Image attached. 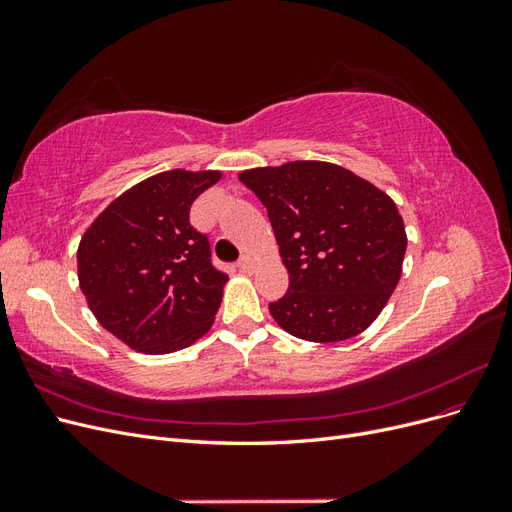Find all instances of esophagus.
<instances>
[{"instance_id":"obj_1","label":"esophagus","mask_w":512,"mask_h":512,"mask_svg":"<svg viewBox=\"0 0 512 512\" xmlns=\"http://www.w3.org/2000/svg\"><path fill=\"white\" fill-rule=\"evenodd\" d=\"M256 265H258V260H256L254 256H250V254H245V256L239 260L237 267H239L241 273H254Z\"/></svg>"}]
</instances>
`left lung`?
<instances>
[{
  "label": "left lung",
  "mask_w": 512,
  "mask_h": 512,
  "mask_svg": "<svg viewBox=\"0 0 512 512\" xmlns=\"http://www.w3.org/2000/svg\"><path fill=\"white\" fill-rule=\"evenodd\" d=\"M267 207L288 292L269 303L280 327L305 342L363 333L401 277L406 226L389 194L331 162L297 160L239 173Z\"/></svg>",
  "instance_id": "left-lung-1"
}]
</instances>
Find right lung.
<instances>
[{
    "mask_svg": "<svg viewBox=\"0 0 512 512\" xmlns=\"http://www.w3.org/2000/svg\"><path fill=\"white\" fill-rule=\"evenodd\" d=\"M220 179V170H166L132 185L85 230L81 290L96 320L132 350L175 352L211 329L228 275L211 265L190 207Z\"/></svg>",
    "mask_w": 512,
    "mask_h": 512,
    "instance_id": "1",
    "label": "right lung"
}]
</instances>
